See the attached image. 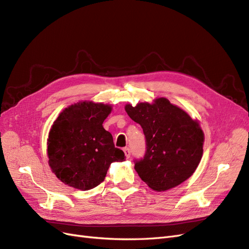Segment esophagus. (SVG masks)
I'll list each match as a JSON object with an SVG mask.
<instances>
[{
	"label": "esophagus",
	"instance_id": "esophagus-1",
	"mask_svg": "<svg viewBox=\"0 0 249 249\" xmlns=\"http://www.w3.org/2000/svg\"><path fill=\"white\" fill-rule=\"evenodd\" d=\"M124 154H125L126 159H128V158L131 157V150H130V148H128V147H124Z\"/></svg>",
	"mask_w": 249,
	"mask_h": 249
}]
</instances>
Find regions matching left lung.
Here are the masks:
<instances>
[{"instance_id": "left-lung-1", "label": "left lung", "mask_w": 249, "mask_h": 249, "mask_svg": "<svg viewBox=\"0 0 249 249\" xmlns=\"http://www.w3.org/2000/svg\"><path fill=\"white\" fill-rule=\"evenodd\" d=\"M125 111L143 128L144 157L136 159L135 170L154 191H167L190 178L203 154L204 134L182 109L160 98L153 104L126 105Z\"/></svg>"}]
</instances>
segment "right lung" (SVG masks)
Masks as SVG:
<instances>
[{
    "label": "right lung",
    "mask_w": 249,
    "mask_h": 249,
    "mask_svg": "<svg viewBox=\"0 0 249 249\" xmlns=\"http://www.w3.org/2000/svg\"><path fill=\"white\" fill-rule=\"evenodd\" d=\"M111 106L82 102L66 108L48 136V162L65 184L89 191L104 181L109 166L125 157L103 127Z\"/></svg>",
    "instance_id": "right-lung-1"
}]
</instances>
